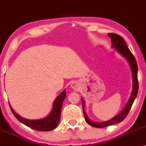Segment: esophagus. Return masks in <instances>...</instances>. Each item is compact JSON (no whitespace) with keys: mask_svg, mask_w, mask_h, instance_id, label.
Returning <instances> with one entry per match:
<instances>
[{"mask_svg":"<svg viewBox=\"0 0 146 146\" xmlns=\"http://www.w3.org/2000/svg\"><path fill=\"white\" fill-rule=\"evenodd\" d=\"M72 87L73 89L77 90L78 88V84L76 82H74L72 84Z\"/></svg>","mask_w":146,"mask_h":146,"instance_id":"esophagus-1","label":"esophagus"}]
</instances>
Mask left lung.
Wrapping results in <instances>:
<instances>
[{
    "mask_svg": "<svg viewBox=\"0 0 146 146\" xmlns=\"http://www.w3.org/2000/svg\"><path fill=\"white\" fill-rule=\"evenodd\" d=\"M108 36L111 38V42L112 44V46L113 47L115 48V49L119 52L121 54H122L125 58L127 60L128 62L130 65L131 69V73H132V78H133V91L131 96L129 98V100L127 102L126 106L124 108V110L117 115V116L113 117V119H110V120L106 121L104 123H96L94 122V121H91L88 116L86 114L84 110V102L83 100H82V109L84 111V115L85 120L86 122L88 123L89 125H92L93 127H105L107 126H109L110 125L115 124V123L121 122L123 119L125 118L128 114L129 110H130L131 106H132L133 102H134L135 98L137 96V92H138V88H139V84H138V80H137V64L136 60H135L134 56L132 54L131 51L129 50L128 47L127 46L126 43L121 36H119L117 34L115 33H109Z\"/></svg>",
    "mask_w": 146,
    "mask_h": 146,
    "instance_id": "1",
    "label": "left lung"
}]
</instances>
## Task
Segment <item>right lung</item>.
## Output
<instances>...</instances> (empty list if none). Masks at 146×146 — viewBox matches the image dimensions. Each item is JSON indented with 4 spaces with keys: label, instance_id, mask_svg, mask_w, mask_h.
<instances>
[{
    "label": "right lung",
    "instance_id": "add662e5",
    "mask_svg": "<svg viewBox=\"0 0 146 146\" xmlns=\"http://www.w3.org/2000/svg\"><path fill=\"white\" fill-rule=\"evenodd\" d=\"M66 96V90H64L54 102L53 108L50 114L46 118L39 119V120H29V119L23 118L13 110L11 106H10V108L16 118L27 126L37 131H50L56 128L58 124L60 117L62 106L63 101Z\"/></svg>",
    "mask_w": 146,
    "mask_h": 146
}]
</instances>
